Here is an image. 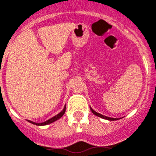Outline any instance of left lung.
<instances>
[{
  "label": "left lung",
  "instance_id": "8db88e82",
  "mask_svg": "<svg viewBox=\"0 0 156 156\" xmlns=\"http://www.w3.org/2000/svg\"><path fill=\"white\" fill-rule=\"evenodd\" d=\"M90 109H91V112L93 113L94 115H97V116H98V117L100 118H102V119H107V120H110V121H114V120H118V119H119V118H110V117H108V116H105V115H101V114H99V113H97V111H95V110L91 108V107H90Z\"/></svg>",
  "mask_w": 156,
  "mask_h": 156
}]
</instances>
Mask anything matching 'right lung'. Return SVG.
I'll return each instance as SVG.
<instances>
[{
    "instance_id": "right-lung-1",
    "label": "right lung",
    "mask_w": 156,
    "mask_h": 156,
    "mask_svg": "<svg viewBox=\"0 0 156 156\" xmlns=\"http://www.w3.org/2000/svg\"><path fill=\"white\" fill-rule=\"evenodd\" d=\"M65 110H66V105H65V107H64V109H63L62 111H60L58 115H55L54 117L51 118L50 119L45 121V122H43V123H35V122H33V121H30V120H28V121L29 122V123H33V124H35V125H37V126L48 125V124H50V123H53V122H55V121L58 120L59 119H60V118L62 117L63 115H64V114L65 113Z\"/></svg>"
}]
</instances>
